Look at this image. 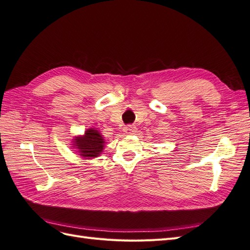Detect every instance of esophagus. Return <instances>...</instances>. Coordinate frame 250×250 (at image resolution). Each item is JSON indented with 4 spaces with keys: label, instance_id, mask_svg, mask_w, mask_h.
I'll list each match as a JSON object with an SVG mask.
<instances>
[{
    "label": "esophagus",
    "instance_id": "obj_1",
    "mask_svg": "<svg viewBox=\"0 0 250 250\" xmlns=\"http://www.w3.org/2000/svg\"><path fill=\"white\" fill-rule=\"evenodd\" d=\"M135 130H137V128H135L134 125H128V126H125L123 131L126 133V134H133L135 132Z\"/></svg>",
    "mask_w": 250,
    "mask_h": 250
}]
</instances>
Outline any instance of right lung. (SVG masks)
Listing matches in <instances>:
<instances>
[{"label":"right lung","mask_w":250,"mask_h":250,"mask_svg":"<svg viewBox=\"0 0 250 250\" xmlns=\"http://www.w3.org/2000/svg\"><path fill=\"white\" fill-rule=\"evenodd\" d=\"M104 144L105 141L102 134L95 128H89L84 134L75 137L73 140V147L77 149L76 152L84 160L99 156L103 152Z\"/></svg>","instance_id":"obj_1"}]
</instances>
